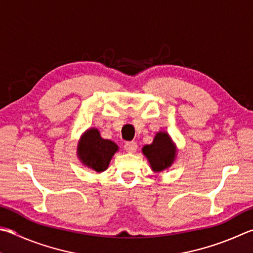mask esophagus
Masks as SVG:
<instances>
[{
  "label": "esophagus",
  "mask_w": 253,
  "mask_h": 253,
  "mask_svg": "<svg viewBox=\"0 0 253 253\" xmlns=\"http://www.w3.org/2000/svg\"><path fill=\"white\" fill-rule=\"evenodd\" d=\"M124 147H125L127 153H135L137 150V144L135 141H127Z\"/></svg>",
  "instance_id": "34e87169"
}]
</instances>
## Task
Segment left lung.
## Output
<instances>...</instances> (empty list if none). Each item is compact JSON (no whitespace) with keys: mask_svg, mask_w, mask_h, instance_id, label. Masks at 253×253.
Listing matches in <instances>:
<instances>
[{"mask_svg":"<svg viewBox=\"0 0 253 253\" xmlns=\"http://www.w3.org/2000/svg\"><path fill=\"white\" fill-rule=\"evenodd\" d=\"M176 146L166 131L156 134L153 144L142 148L144 154L155 172H160L171 166L176 159Z\"/></svg>","mask_w":253,"mask_h":253,"instance_id":"left-lung-1","label":"left lung"}]
</instances>
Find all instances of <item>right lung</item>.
Here are the masks:
<instances>
[{"mask_svg": "<svg viewBox=\"0 0 253 253\" xmlns=\"http://www.w3.org/2000/svg\"><path fill=\"white\" fill-rule=\"evenodd\" d=\"M117 150L118 146L114 141L102 138L98 129L89 128L81 137L77 146V156L84 166L96 172H103L108 168Z\"/></svg>", "mask_w": 253, "mask_h": 253, "instance_id": "add662e5", "label": "right lung"}]
</instances>
